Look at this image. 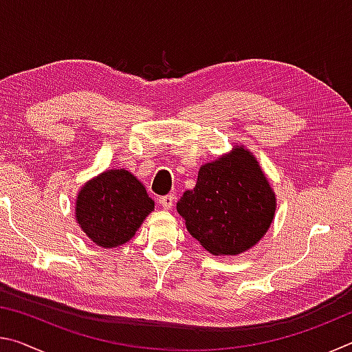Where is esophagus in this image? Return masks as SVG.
Wrapping results in <instances>:
<instances>
[{"mask_svg":"<svg viewBox=\"0 0 352 352\" xmlns=\"http://www.w3.org/2000/svg\"><path fill=\"white\" fill-rule=\"evenodd\" d=\"M174 195L169 194V195H163V197L158 199V204L162 208H164V210H170L172 205H174Z\"/></svg>","mask_w":352,"mask_h":352,"instance_id":"1","label":"esophagus"}]
</instances>
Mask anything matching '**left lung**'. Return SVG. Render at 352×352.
I'll use <instances>...</instances> for the list:
<instances>
[{
	"label": "left lung",
	"instance_id": "8db88e82",
	"mask_svg": "<svg viewBox=\"0 0 352 352\" xmlns=\"http://www.w3.org/2000/svg\"><path fill=\"white\" fill-rule=\"evenodd\" d=\"M276 199L252 152L234 147L200 168L177 211L189 234L216 256L243 253L270 228Z\"/></svg>",
	"mask_w": 352,
	"mask_h": 352
}]
</instances>
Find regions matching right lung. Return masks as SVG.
<instances>
[{
	"mask_svg": "<svg viewBox=\"0 0 352 352\" xmlns=\"http://www.w3.org/2000/svg\"><path fill=\"white\" fill-rule=\"evenodd\" d=\"M153 200L129 170L110 169L79 190L76 220L90 239L102 248H115L135 236Z\"/></svg>",
	"mask_w": 352,
	"mask_h": 352,
	"instance_id": "add662e5",
	"label": "right lung"
}]
</instances>
